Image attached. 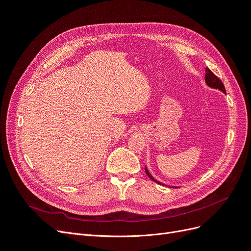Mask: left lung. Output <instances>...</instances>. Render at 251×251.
I'll return each mask as SVG.
<instances>
[{"mask_svg": "<svg viewBox=\"0 0 251 251\" xmlns=\"http://www.w3.org/2000/svg\"><path fill=\"white\" fill-rule=\"evenodd\" d=\"M205 81H206V83L207 85L209 86V87H212V88H216V89H219V90H221L222 92H226L225 91V88H224V85H223V82H222V80L220 79L218 76H216V75L212 73L208 68H206V69H205ZM146 173H147V175L148 176L153 180V181H155V182H157V183H159L160 184V182H158V181H156L153 177L151 176V174L149 173V171L146 169Z\"/></svg>", "mask_w": 251, "mask_h": 251, "instance_id": "obj_1", "label": "left lung"}]
</instances>
